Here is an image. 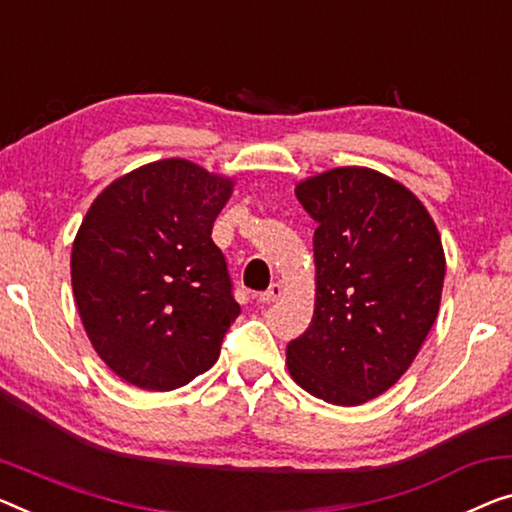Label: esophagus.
Here are the masks:
<instances>
[{
    "instance_id": "1",
    "label": "esophagus",
    "mask_w": 512,
    "mask_h": 512,
    "mask_svg": "<svg viewBox=\"0 0 512 512\" xmlns=\"http://www.w3.org/2000/svg\"><path fill=\"white\" fill-rule=\"evenodd\" d=\"M280 296H282V285L280 282H273L266 292L259 294V303H273V301H278Z\"/></svg>"
}]
</instances>
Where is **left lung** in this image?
I'll return each mask as SVG.
<instances>
[{
  "mask_svg": "<svg viewBox=\"0 0 512 512\" xmlns=\"http://www.w3.org/2000/svg\"><path fill=\"white\" fill-rule=\"evenodd\" d=\"M294 193L317 223V296L308 331L287 345L289 375L356 407L414 363L439 312L444 248L421 200L368 167H335Z\"/></svg>",
  "mask_w": 512,
  "mask_h": 512,
  "instance_id": "1",
  "label": "left lung"
}]
</instances>
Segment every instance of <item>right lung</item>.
<instances>
[{"label": "right lung", "mask_w": 512, "mask_h": 512, "mask_svg": "<svg viewBox=\"0 0 512 512\" xmlns=\"http://www.w3.org/2000/svg\"><path fill=\"white\" fill-rule=\"evenodd\" d=\"M234 181L183 158L142 165L91 204L71 253L73 296L96 354L147 391L218 361L239 317L213 220Z\"/></svg>", "instance_id": "add662e5"}]
</instances>
